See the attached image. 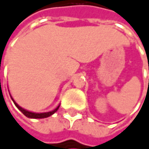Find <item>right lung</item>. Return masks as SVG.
<instances>
[{
	"label": "right lung",
	"instance_id": "right-lung-1",
	"mask_svg": "<svg viewBox=\"0 0 149 149\" xmlns=\"http://www.w3.org/2000/svg\"><path fill=\"white\" fill-rule=\"evenodd\" d=\"M11 97V96H10ZM11 99H12V97H11ZM12 101L14 102V103H15V105L17 106V108L25 116H27V118H48V116H50L51 115H53L55 112H56L57 111V109H59V107H60V105L57 107V108H56L54 110H52V111H49V112H44V113H34V112H31V111H28V110H26V109H23V108H21L13 99H12Z\"/></svg>",
	"mask_w": 149,
	"mask_h": 149
}]
</instances>
